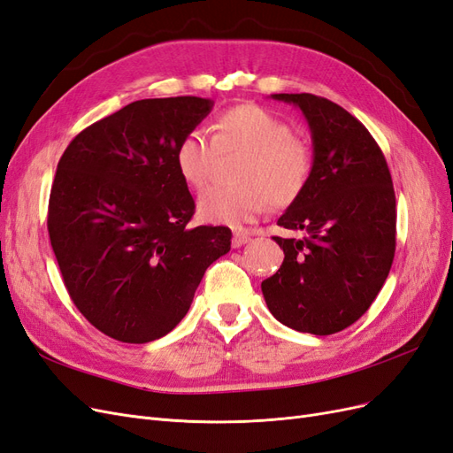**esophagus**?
I'll return each instance as SVG.
<instances>
[{"mask_svg": "<svg viewBox=\"0 0 453 453\" xmlns=\"http://www.w3.org/2000/svg\"><path fill=\"white\" fill-rule=\"evenodd\" d=\"M251 238L248 234H242V232H236L234 236H232V248H242V245L248 243Z\"/></svg>", "mask_w": 453, "mask_h": 453, "instance_id": "1", "label": "esophagus"}]
</instances>
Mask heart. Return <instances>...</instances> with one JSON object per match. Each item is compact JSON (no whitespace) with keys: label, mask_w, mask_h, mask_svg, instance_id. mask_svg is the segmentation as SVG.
Instances as JSON below:
<instances>
[{"label":"heart","mask_w":453,"mask_h":453,"mask_svg":"<svg viewBox=\"0 0 453 453\" xmlns=\"http://www.w3.org/2000/svg\"><path fill=\"white\" fill-rule=\"evenodd\" d=\"M248 153L236 181L240 187H213L198 198V215L208 223L242 228L263 215L270 202L289 205L311 177L313 157L304 142L293 138L283 119L268 109L243 104L217 117L213 138L200 128L187 132L175 147V168L193 188L211 180L219 153Z\"/></svg>","instance_id":"heart-1"}]
</instances>
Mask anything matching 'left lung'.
Here are the masks:
<instances>
[{"label":"left lung","instance_id":"1","mask_svg":"<svg viewBox=\"0 0 453 453\" xmlns=\"http://www.w3.org/2000/svg\"><path fill=\"white\" fill-rule=\"evenodd\" d=\"M295 104L311 132L313 170L273 236L285 253L260 283L273 318L298 333L326 336L353 325L374 303L395 257L396 210L386 157L370 132L338 104L315 94H272Z\"/></svg>","mask_w":453,"mask_h":453}]
</instances>
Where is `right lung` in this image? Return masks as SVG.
I'll list each match as a JSON object with an SVG mask.
<instances>
[{"label": "right lung", "instance_id": "obj_1", "mask_svg": "<svg viewBox=\"0 0 453 453\" xmlns=\"http://www.w3.org/2000/svg\"><path fill=\"white\" fill-rule=\"evenodd\" d=\"M196 96L132 102L67 145L47 228L77 310L104 334L147 344L168 334L203 272L230 251L228 226H188L195 200L175 147L211 111Z\"/></svg>", "mask_w": 453, "mask_h": 453}]
</instances>
